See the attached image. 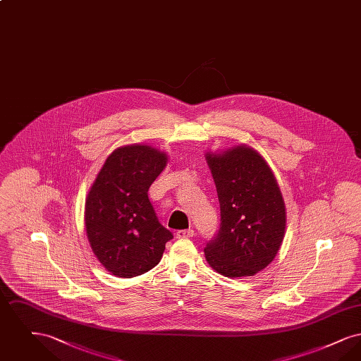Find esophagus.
<instances>
[{
	"instance_id": "1",
	"label": "esophagus",
	"mask_w": 361,
	"mask_h": 361,
	"mask_svg": "<svg viewBox=\"0 0 361 361\" xmlns=\"http://www.w3.org/2000/svg\"><path fill=\"white\" fill-rule=\"evenodd\" d=\"M195 235V231L193 230H178L177 233H176V238H190V237H193Z\"/></svg>"
}]
</instances>
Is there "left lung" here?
Masks as SVG:
<instances>
[{
  "instance_id": "1",
  "label": "left lung",
  "mask_w": 361,
  "mask_h": 361,
  "mask_svg": "<svg viewBox=\"0 0 361 361\" xmlns=\"http://www.w3.org/2000/svg\"><path fill=\"white\" fill-rule=\"evenodd\" d=\"M221 206V228L207 242L208 264L226 277L255 276L276 257L286 233V206L275 174L242 145L207 153Z\"/></svg>"
}]
</instances>
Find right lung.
Segmentation results:
<instances>
[{"label":"right lung","mask_w":361,"mask_h":361,"mask_svg":"<svg viewBox=\"0 0 361 361\" xmlns=\"http://www.w3.org/2000/svg\"><path fill=\"white\" fill-rule=\"evenodd\" d=\"M168 155L147 145L112 152L85 202L90 247L104 268L118 277H134L161 261L173 234L158 222L147 192L164 171Z\"/></svg>","instance_id":"obj_1"}]
</instances>
